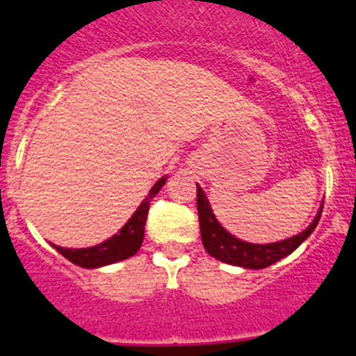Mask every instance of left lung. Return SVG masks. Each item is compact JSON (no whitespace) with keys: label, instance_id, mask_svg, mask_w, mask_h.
Listing matches in <instances>:
<instances>
[{"label":"left lung","instance_id":"1","mask_svg":"<svg viewBox=\"0 0 356 356\" xmlns=\"http://www.w3.org/2000/svg\"><path fill=\"white\" fill-rule=\"evenodd\" d=\"M196 187L197 216H200V232L203 248L207 250V253L212 254L213 259L229 264V266L244 267V269H264V267H269L278 262V260L285 259L287 254H291L296 248L300 246L301 242L310 237V234L316 229L317 222H319L321 212H323V205H321L319 212L314 217L310 226L303 229L301 234L294 235V237L273 242V244H251V242L234 237L219 225V221H217L212 212V207L207 200V194L203 193V188L200 185H196Z\"/></svg>","mask_w":356,"mask_h":356}]
</instances>
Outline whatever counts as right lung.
Wrapping results in <instances>:
<instances>
[{
	"instance_id": "right-lung-1",
	"label": "right lung",
	"mask_w": 356,
	"mask_h": 356,
	"mask_svg": "<svg viewBox=\"0 0 356 356\" xmlns=\"http://www.w3.org/2000/svg\"><path fill=\"white\" fill-rule=\"evenodd\" d=\"M165 184V176L160 178L153 187H151L149 194L144 197V201L139 205V209L135 210L134 216L128 219V222L119 229V234H115L114 237L106 238L105 242L97 244L92 248H80V250H71V248H60L55 246L58 253L62 257H65L67 260H71L74 266L87 267V269H92V267H103L108 266V264L121 262V260H127L130 257H134L137 251H139L140 244H143L144 238V226H146L147 219V210H149V201L159 194L160 188Z\"/></svg>"
}]
</instances>
